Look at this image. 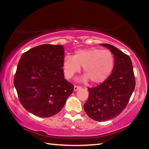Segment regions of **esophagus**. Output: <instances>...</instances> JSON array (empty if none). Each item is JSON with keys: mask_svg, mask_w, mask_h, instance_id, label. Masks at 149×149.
Instances as JSON below:
<instances>
[{"mask_svg": "<svg viewBox=\"0 0 149 149\" xmlns=\"http://www.w3.org/2000/svg\"><path fill=\"white\" fill-rule=\"evenodd\" d=\"M80 88H81V87L77 86V85H75L74 87V91H77L78 89H79Z\"/></svg>", "mask_w": 149, "mask_h": 149, "instance_id": "esophagus-1", "label": "esophagus"}]
</instances>
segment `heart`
Returning <instances> with one entry per match:
<instances>
[{
    "mask_svg": "<svg viewBox=\"0 0 149 149\" xmlns=\"http://www.w3.org/2000/svg\"><path fill=\"white\" fill-rule=\"evenodd\" d=\"M114 65V56L112 52L95 47L77 50L74 56L68 55L63 60L65 77L71 79L83 66L85 74L81 81L86 82L90 79L94 84L105 81L112 73Z\"/></svg>",
    "mask_w": 149,
    "mask_h": 149,
    "instance_id": "obj_1",
    "label": "heart"
}]
</instances>
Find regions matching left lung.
I'll use <instances>...</instances> for the list:
<instances>
[{
	"instance_id": "left-lung-1",
	"label": "left lung",
	"mask_w": 149,
	"mask_h": 149,
	"mask_svg": "<svg viewBox=\"0 0 149 149\" xmlns=\"http://www.w3.org/2000/svg\"><path fill=\"white\" fill-rule=\"evenodd\" d=\"M114 56V65L108 79L97 87L89 88V95L84 106L91 119L102 122L119 115L127 106L135 87L132 60L113 45L100 44Z\"/></svg>"
}]
</instances>
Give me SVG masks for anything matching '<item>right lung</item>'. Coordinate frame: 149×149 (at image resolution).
<instances>
[{
	"instance_id": "1",
	"label": "right lung",
	"mask_w": 149,
	"mask_h": 149,
	"mask_svg": "<svg viewBox=\"0 0 149 149\" xmlns=\"http://www.w3.org/2000/svg\"><path fill=\"white\" fill-rule=\"evenodd\" d=\"M64 47L45 44L22 54L14 84L25 109L41 118L58 113L74 91L64 78Z\"/></svg>"
}]
</instances>
